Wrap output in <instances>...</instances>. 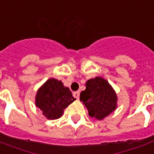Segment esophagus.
<instances>
[{
  "label": "esophagus",
  "instance_id": "1",
  "mask_svg": "<svg viewBox=\"0 0 154 154\" xmlns=\"http://www.w3.org/2000/svg\"><path fill=\"white\" fill-rule=\"evenodd\" d=\"M79 94H80V92L79 91H75L73 93V95L75 98H76L77 99H79Z\"/></svg>",
  "mask_w": 154,
  "mask_h": 154
}]
</instances>
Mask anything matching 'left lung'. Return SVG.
Segmentation results:
<instances>
[{"instance_id": "left-lung-1", "label": "left lung", "mask_w": 154, "mask_h": 154, "mask_svg": "<svg viewBox=\"0 0 154 154\" xmlns=\"http://www.w3.org/2000/svg\"><path fill=\"white\" fill-rule=\"evenodd\" d=\"M80 101L90 117L103 120L116 110L118 97L108 81L98 76L87 81L86 89L80 93Z\"/></svg>"}]
</instances>
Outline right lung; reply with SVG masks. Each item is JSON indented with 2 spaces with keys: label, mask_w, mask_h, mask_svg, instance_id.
Wrapping results in <instances>:
<instances>
[{
  "label": "right lung",
  "mask_w": 154,
  "mask_h": 154,
  "mask_svg": "<svg viewBox=\"0 0 154 154\" xmlns=\"http://www.w3.org/2000/svg\"><path fill=\"white\" fill-rule=\"evenodd\" d=\"M75 100L70 89L64 87L62 81L51 78L38 89L35 103L47 119L54 120L60 119L63 110Z\"/></svg>",
  "instance_id": "right-lung-1"
}]
</instances>
